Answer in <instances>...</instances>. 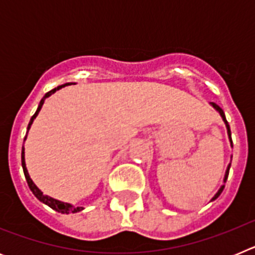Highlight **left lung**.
Here are the masks:
<instances>
[{"label": "left lung", "instance_id": "left-lung-1", "mask_svg": "<svg viewBox=\"0 0 255 255\" xmlns=\"http://www.w3.org/2000/svg\"><path fill=\"white\" fill-rule=\"evenodd\" d=\"M209 105H211L212 107L215 108L216 111H217L218 114L221 115V117H222V120H224L225 125H226V129H227V135H229V140H230V144H231V147H233V140H231V130H230V125H229V123H227V120H226V116H225L224 111H222V108H221L220 106H218V105H216V103H213V102H209ZM231 158H233V155H231ZM230 167H231V162H230V163H229V166H227V168H226V172H225V176H224V184H222V185L220 186V189H218V191H217V193H216V194H215V197L212 198V199H211V202H213V200H216V199H217V198L220 197V195H221V193H222V191H224V188H225V182H226V180H227V176H229V171H230Z\"/></svg>", "mask_w": 255, "mask_h": 255}]
</instances>
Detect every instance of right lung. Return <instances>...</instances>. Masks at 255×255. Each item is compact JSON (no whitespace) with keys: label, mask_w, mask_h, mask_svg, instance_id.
Returning <instances> with one entry per match:
<instances>
[{"label":"right lung","mask_w":255,"mask_h":255,"mask_svg":"<svg viewBox=\"0 0 255 255\" xmlns=\"http://www.w3.org/2000/svg\"><path fill=\"white\" fill-rule=\"evenodd\" d=\"M66 85H70V83H66V84L60 85V87L55 88V89H52V91H49L48 93L44 94V97L42 98V100H40L39 105H38L37 111H35V114L31 116L30 121H29L28 131H29V129H30V126H31V124H33V121H34V119L38 116V114H39L40 108H42V106H43L46 98L51 97L52 94L55 93V92L60 91L61 88L66 87ZM25 139H26V136H25ZM25 139H24V141H25ZM21 166H22V171H24V175H25L26 182H28V185H29V189L33 191V194L35 195V198H37L38 200H40L42 203L47 204V206L51 207L52 209H55L56 212H60V213H64V215H65V213H66V215H69V213H76V212H80V211H83V209H84L83 207H75V206H73V204L65 203V202H61V200L55 199V198L49 197V195H44L43 194V191L40 190V189L38 188L37 185H35L34 182H33V180L30 179V176H29V172H28V170H26V164H25V148H24V145H22V149H21Z\"/></svg>","instance_id":"obj_1"}]
</instances>
